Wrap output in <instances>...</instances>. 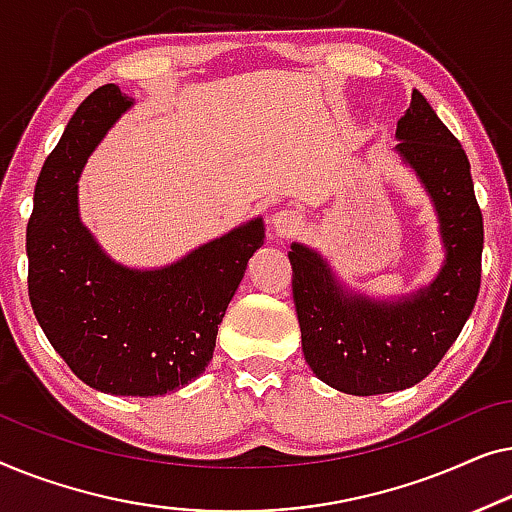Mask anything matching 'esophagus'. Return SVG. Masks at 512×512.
Here are the masks:
<instances>
[{"label":"esophagus","instance_id":"1","mask_svg":"<svg viewBox=\"0 0 512 512\" xmlns=\"http://www.w3.org/2000/svg\"><path fill=\"white\" fill-rule=\"evenodd\" d=\"M301 225V215L297 211H278L271 215L269 227L276 236H290L292 232H297Z\"/></svg>","mask_w":512,"mask_h":512}]
</instances>
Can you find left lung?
Wrapping results in <instances>:
<instances>
[{
	"label": "left lung",
	"instance_id": "1",
	"mask_svg": "<svg viewBox=\"0 0 512 512\" xmlns=\"http://www.w3.org/2000/svg\"><path fill=\"white\" fill-rule=\"evenodd\" d=\"M394 136V153L434 206L445 253L436 278L394 299L366 297L338 278L320 250L294 241L287 253L306 362L322 383L355 397L427 378L457 341L480 290L485 234L462 143L417 90Z\"/></svg>",
	"mask_w": 512,
	"mask_h": 512
}]
</instances>
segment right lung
Here are the masks:
<instances>
[{"mask_svg": "<svg viewBox=\"0 0 512 512\" xmlns=\"http://www.w3.org/2000/svg\"><path fill=\"white\" fill-rule=\"evenodd\" d=\"M132 106L109 83L71 115L34 190L27 285L43 334L85 385L115 397H162L204 373L218 325L266 234L257 215L171 264L115 262L83 225L78 178Z\"/></svg>", "mask_w": 512, "mask_h": 512, "instance_id": "add662e5", "label": "right lung"}]
</instances>
